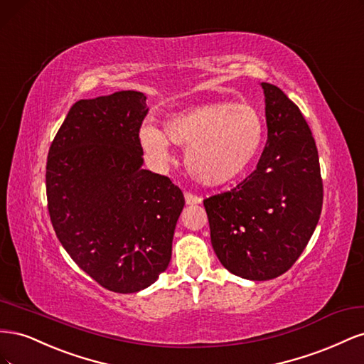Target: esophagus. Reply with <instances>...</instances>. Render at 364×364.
<instances>
[{"instance_id": "34e87169", "label": "esophagus", "mask_w": 364, "mask_h": 364, "mask_svg": "<svg viewBox=\"0 0 364 364\" xmlns=\"http://www.w3.org/2000/svg\"><path fill=\"white\" fill-rule=\"evenodd\" d=\"M185 202H186V205H199V203H202V197L186 191L185 193Z\"/></svg>"}]
</instances>
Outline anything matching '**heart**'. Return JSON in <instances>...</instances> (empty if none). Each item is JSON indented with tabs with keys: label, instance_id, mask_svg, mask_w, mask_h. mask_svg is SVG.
Segmentation results:
<instances>
[{
	"label": "heart",
	"instance_id": "1",
	"mask_svg": "<svg viewBox=\"0 0 364 364\" xmlns=\"http://www.w3.org/2000/svg\"><path fill=\"white\" fill-rule=\"evenodd\" d=\"M168 139L186 149V170L196 181L222 185L235 179L257 156L264 119L249 103H209L171 117L165 134L151 124L139 130L142 149L159 165L171 158Z\"/></svg>",
	"mask_w": 364,
	"mask_h": 364
}]
</instances>
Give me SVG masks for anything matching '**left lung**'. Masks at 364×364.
Masks as SVG:
<instances>
[{
    "instance_id": "8db88e82",
    "label": "left lung",
    "mask_w": 364,
    "mask_h": 364,
    "mask_svg": "<svg viewBox=\"0 0 364 364\" xmlns=\"http://www.w3.org/2000/svg\"><path fill=\"white\" fill-rule=\"evenodd\" d=\"M267 142L257 168L235 188L203 200L220 262L245 279L287 272L306 247L323 203L311 130L278 86L261 83Z\"/></svg>"
}]
</instances>
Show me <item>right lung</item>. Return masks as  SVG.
Returning a JSON list of instances; mask_svg holds the SVG:
<instances>
[{"label": "right lung", "instance_id": "right-lung-1", "mask_svg": "<svg viewBox=\"0 0 364 364\" xmlns=\"http://www.w3.org/2000/svg\"><path fill=\"white\" fill-rule=\"evenodd\" d=\"M147 112L138 91L77 102L47 158L54 232L77 266L115 293L147 289L168 267L185 205L167 176L141 168Z\"/></svg>", "mask_w": 364, "mask_h": 364}]
</instances>
